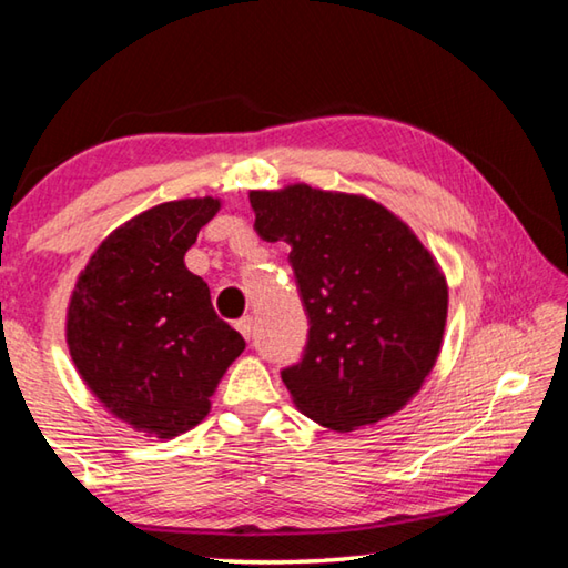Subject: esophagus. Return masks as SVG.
<instances>
[{"mask_svg": "<svg viewBox=\"0 0 568 568\" xmlns=\"http://www.w3.org/2000/svg\"><path fill=\"white\" fill-rule=\"evenodd\" d=\"M235 328L240 331V335H243L245 341L253 338V318H250V315H245V318L235 321Z\"/></svg>", "mask_w": 568, "mask_h": 568, "instance_id": "34e87169", "label": "esophagus"}]
</instances>
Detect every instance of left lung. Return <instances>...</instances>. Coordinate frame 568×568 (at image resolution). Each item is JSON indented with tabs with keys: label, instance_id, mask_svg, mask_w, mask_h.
I'll return each instance as SVG.
<instances>
[{
	"label": "left lung",
	"instance_id": "1",
	"mask_svg": "<svg viewBox=\"0 0 568 568\" xmlns=\"http://www.w3.org/2000/svg\"><path fill=\"white\" fill-rule=\"evenodd\" d=\"M257 235L291 245L311 331L281 376L295 408L331 430L398 413L434 371L448 283L416 233L376 200L311 187L250 190Z\"/></svg>",
	"mask_w": 568,
	"mask_h": 568
}]
</instances>
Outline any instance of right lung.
I'll list each match as a JSON object with an SVG mask.
<instances>
[{
    "label": "right lung",
    "mask_w": 568,
    "mask_h": 568,
    "mask_svg": "<svg viewBox=\"0 0 568 568\" xmlns=\"http://www.w3.org/2000/svg\"><path fill=\"white\" fill-rule=\"evenodd\" d=\"M217 197L170 200L102 240L74 283L64 338L84 386L114 418L175 438L210 398L245 341L210 303L185 253L220 210Z\"/></svg>",
    "instance_id": "add662e5"
}]
</instances>
